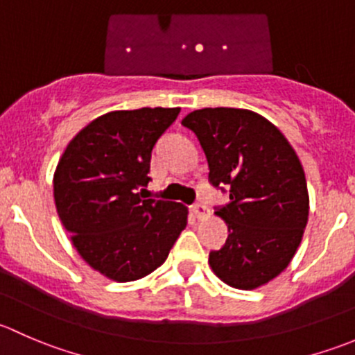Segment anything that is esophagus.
I'll return each instance as SVG.
<instances>
[{
	"instance_id": "obj_1",
	"label": "esophagus",
	"mask_w": 355,
	"mask_h": 355,
	"mask_svg": "<svg viewBox=\"0 0 355 355\" xmlns=\"http://www.w3.org/2000/svg\"><path fill=\"white\" fill-rule=\"evenodd\" d=\"M192 213L196 214L198 220H204V218L209 214V209H207V206H204V204H196V206H192Z\"/></svg>"
}]
</instances>
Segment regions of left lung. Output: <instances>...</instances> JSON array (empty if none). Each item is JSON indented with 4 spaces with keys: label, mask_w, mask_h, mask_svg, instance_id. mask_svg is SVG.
<instances>
[{
    "label": "left lung",
    "mask_w": 355,
    "mask_h": 355,
    "mask_svg": "<svg viewBox=\"0 0 355 355\" xmlns=\"http://www.w3.org/2000/svg\"><path fill=\"white\" fill-rule=\"evenodd\" d=\"M182 123L198 135L213 185L230 187V204L216 211L228 225L227 242L207 263L230 287H263L302 241L309 216L302 164L285 135L250 110H196Z\"/></svg>",
    "instance_id": "1"
}]
</instances>
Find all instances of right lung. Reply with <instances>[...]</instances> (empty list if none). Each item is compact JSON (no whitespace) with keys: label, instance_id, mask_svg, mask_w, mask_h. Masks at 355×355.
I'll use <instances>...</instances> for the list:
<instances>
[{"label":"right lung","instance_id":"obj_1","mask_svg":"<svg viewBox=\"0 0 355 355\" xmlns=\"http://www.w3.org/2000/svg\"><path fill=\"white\" fill-rule=\"evenodd\" d=\"M180 108L110 111L70 142L56 164V211L82 259L113 282H134L166 261L189 209L144 199L156 141Z\"/></svg>","mask_w":355,"mask_h":355}]
</instances>
